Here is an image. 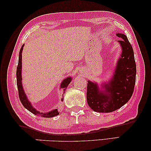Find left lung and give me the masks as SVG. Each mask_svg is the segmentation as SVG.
Instances as JSON below:
<instances>
[{
	"label": "left lung",
	"mask_w": 151,
	"mask_h": 151,
	"mask_svg": "<svg viewBox=\"0 0 151 151\" xmlns=\"http://www.w3.org/2000/svg\"><path fill=\"white\" fill-rule=\"evenodd\" d=\"M122 53L118 60L113 78L104 83L102 91L97 83L88 81L87 102L88 106L97 112H112L128 102L134 92L137 68L134 51L127 37L117 33Z\"/></svg>",
	"instance_id": "8db88e82"
}]
</instances>
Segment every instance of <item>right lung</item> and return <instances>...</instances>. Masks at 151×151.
<instances>
[{"label":"right lung","mask_w":151,"mask_h":151,"mask_svg":"<svg viewBox=\"0 0 151 151\" xmlns=\"http://www.w3.org/2000/svg\"><path fill=\"white\" fill-rule=\"evenodd\" d=\"M24 45H22L21 49H20L19 51V63L18 65H17V88H18V92H19V99L21 100V102L22 104L26 109L28 110L29 112L31 113L34 114L35 115L39 116L41 117H44V118H51L54 117L55 116H58L59 114V112L58 109H55L51 112L44 113V112H41L37 110L35 108L32 106V104L31 102H29L28 98H27V96L24 93V91L23 90V85H22V77H21V70H22V51H23ZM72 78L71 77H68L64 80L62 83H61L60 87L63 89V93H65V90L67 87H68V85L70 84L71 82ZM63 99L61 98V100L63 101Z\"/></svg>","instance_id":"1"}]
</instances>
